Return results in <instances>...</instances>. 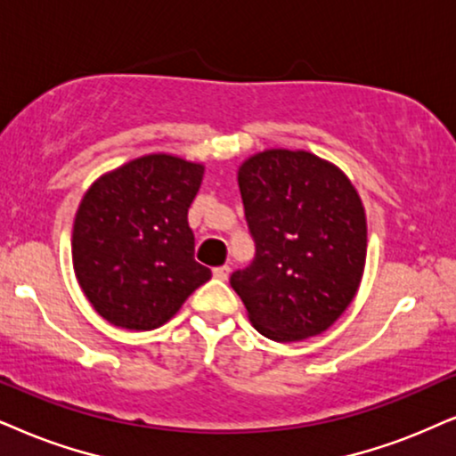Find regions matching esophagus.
Instances as JSON below:
<instances>
[{
  "instance_id": "obj_1",
  "label": "esophagus",
  "mask_w": 456,
  "mask_h": 456,
  "mask_svg": "<svg viewBox=\"0 0 456 456\" xmlns=\"http://www.w3.org/2000/svg\"><path fill=\"white\" fill-rule=\"evenodd\" d=\"M229 271H232V269H229V267H227V265H223V267H216L215 271H212V275H215V278H216V280H221V281H224V280H227V278H229Z\"/></svg>"
}]
</instances>
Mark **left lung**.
Wrapping results in <instances>:
<instances>
[{"label":"left lung","instance_id":"8db88e82","mask_svg":"<svg viewBox=\"0 0 456 456\" xmlns=\"http://www.w3.org/2000/svg\"><path fill=\"white\" fill-rule=\"evenodd\" d=\"M238 185L256 256L229 281L252 326L278 343L328 330L364 275L366 210L355 187L303 149L250 155Z\"/></svg>","mask_w":456,"mask_h":456}]
</instances>
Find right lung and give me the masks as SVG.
I'll use <instances>...</instances> for the list:
<instances>
[{"label":"right lung","instance_id":"right-lung-1","mask_svg":"<svg viewBox=\"0 0 456 456\" xmlns=\"http://www.w3.org/2000/svg\"><path fill=\"white\" fill-rule=\"evenodd\" d=\"M204 164L149 153L96 178L73 221L75 278L109 324L153 330L212 278L187 212Z\"/></svg>","mask_w":456,"mask_h":456}]
</instances>
